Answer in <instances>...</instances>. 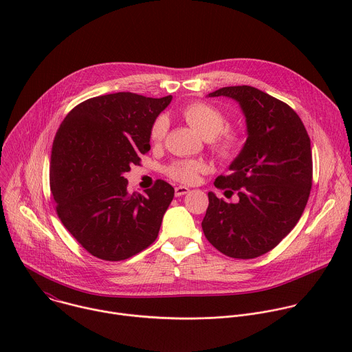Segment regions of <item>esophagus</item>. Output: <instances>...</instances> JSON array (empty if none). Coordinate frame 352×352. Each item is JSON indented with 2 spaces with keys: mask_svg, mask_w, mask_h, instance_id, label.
Listing matches in <instances>:
<instances>
[{
  "mask_svg": "<svg viewBox=\"0 0 352 352\" xmlns=\"http://www.w3.org/2000/svg\"><path fill=\"white\" fill-rule=\"evenodd\" d=\"M189 192V188H186V186H177L175 188V196H182V195H186Z\"/></svg>",
  "mask_w": 352,
  "mask_h": 352,
  "instance_id": "obj_1",
  "label": "esophagus"
}]
</instances>
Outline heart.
Masks as SVG:
<instances>
[{"mask_svg":"<svg viewBox=\"0 0 352 352\" xmlns=\"http://www.w3.org/2000/svg\"><path fill=\"white\" fill-rule=\"evenodd\" d=\"M182 117L185 121L202 138L213 139V150L221 157L234 156L242 146V136L232 129H224L227 125V117L214 106L195 102L182 109ZM168 129V120L166 116H160L155 120L150 128V139L160 142L164 139ZM206 171V164L199 160H179L168 166L167 174L179 182L192 184L199 175Z\"/></svg>","mask_w":352,"mask_h":352,"instance_id":"b5f03b06","label":"heart"}]
</instances>
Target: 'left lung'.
<instances>
[{
	"label": "left lung",
	"mask_w": 352,
	"mask_h": 352,
	"mask_svg": "<svg viewBox=\"0 0 352 352\" xmlns=\"http://www.w3.org/2000/svg\"><path fill=\"white\" fill-rule=\"evenodd\" d=\"M239 104L246 142L230 164L231 174L214 185L236 192L234 204L209 192L202 221L208 241L234 259H254L280 243L296 226L312 188V150L308 132L285 103L252 86L221 87L209 97Z\"/></svg>",
	"instance_id": "1"
}]
</instances>
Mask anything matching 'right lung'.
I'll use <instances>...</instances> for the list:
<instances>
[{
  "mask_svg": "<svg viewBox=\"0 0 352 352\" xmlns=\"http://www.w3.org/2000/svg\"><path fill=\"white\" fill-rule=\"evenodd\" d=\"M173 97L120 91L78 104L60 125L50 160L57 214L98 259L125 261L153 243L174 188L163 179L128 193L125 173L150 150V128Z\"/></svg>",
  "mask_w": 352,
  "mask_h": 352,
  "instance_id": "add662e5",
  "label": "right lung"
}]
</instances>
